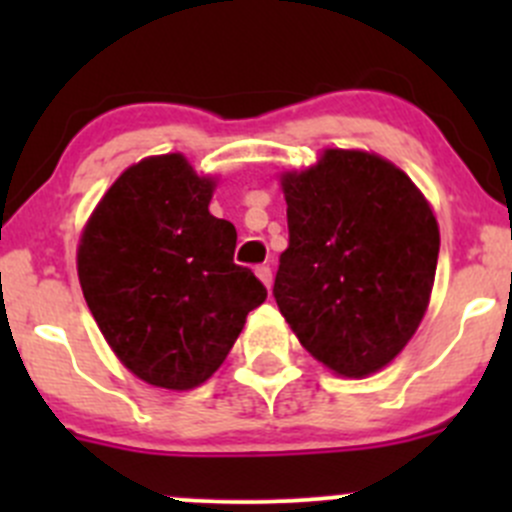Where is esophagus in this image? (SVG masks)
Returning <instances> with one entry per match:
<instances>
[{"instance_id":"esophagus-1","label":"esophagus","mask_w":512,"mask_h":512,"mask_svg":"<svg viewBox=\"0 0 512 512\" xmlns=\"http://www.w3.org/2000/svg\"><path fill=\"white\" fill-rule=\"evenodd\" d=\"M255 272H257V277L262 280V285L270 289L272 287V267L270 265H260Z\"/></svg>"}]
</instances>
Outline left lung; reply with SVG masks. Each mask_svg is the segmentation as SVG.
<instances>
[{"instance_id": "8db88e82", "label": "left lung", "mask_w": 512, "mask_h": 512, "mask_svg": "<svg viewBox=\"0 0 512 512\" xmlns=\"http://www.w3.org/2000/svg\"><path fill=\"white\" fill-rule=\"evenodd\" d=\"M289 245L277 307L302 347L342 376H369L421 324L438 262V225L409 175L361 151H327L282 175Z\"/></svg>"}]
</instances>
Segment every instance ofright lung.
I'll return each instance as SVG.
<instances>
[{
	"mask_svg": "<svg viewBox=\"0 0 512 512\" xmlns=\"http://www.w3.org/2000/svg\"><path fill=\"white\" fill-rule=\"evenodd\" d=\"M213 180L180 153L131 165L79 245V280L118 359L153 386H200L267 289L235 265V225L210 215Z\"/></svg>",
	"mask_w": 512,
	"mask_h": 512,
	"instance_id": "1",
	"label": "right lung"
}]
</instances>
